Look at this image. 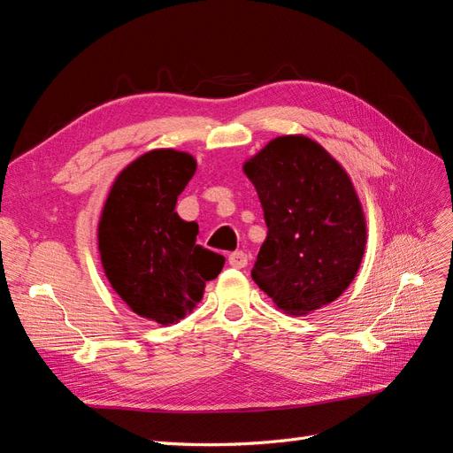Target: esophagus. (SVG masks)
I'll list each match as a JSON object with an SVG mask.
<instances>
[{"label": "esophagus", "mask_w": 453, "mask_h": 453, "mask_svg": "<svg viewBox=\"0 0 453 453\" xmlns=\"http://www.w3.org/2000/svg\"><path fill=\"white\" fill-rule=\"evenodd\" d=\"M228 265L232 266V268H245L248 266V255H245L243 251H234V253H230V257H228Z\"/></svg>", "instance_id": "34e87169"}]
</instances>
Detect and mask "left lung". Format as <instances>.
Here are the masks:
<instances>
[{"label": "left lung", "instance_id": "1", "mask_svg": "<svg viewBox=\"0 0 453 453\" xmlns=\"http://www.w3.org/2000/svg\"><path fill=\"white\" fill-rule=\"evenodd\" d=\"M268 234L251 278L281 311L331 304L357 276L366 245L361 200L348 172L306 135H280L245 160Z\"/></svg>", "mask_w": 453, "mask_h": 453}]
</instances>
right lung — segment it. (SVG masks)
I'll return each instance as SVG.
<instances>
[{
	"mask_svg": "<svg viewBox=\"0 0 453 453\" xmlns=\"http://www.w3.org/2000/svg\"><path fill=\"white\" fill-rule=\"evenodd\" d=\"M196 172L193 155L155 149L130 162L109 190L98 250L115 293L142 318L172 325L193 311L225 257L196 245L198 225L177 215V196Z\"/></svg>",
	"mask_w": 453,
	"mask_h": 453,
	"instance_id": "right-lung-1",
	"label": "right lung"
}]
</instances>
